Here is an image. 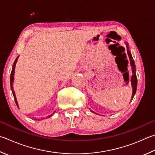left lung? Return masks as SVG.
I'll return each mask as SVG.
<instances>
[{
	"instance_id": "obj_1",
	"label": "left lung",
	"mask_w": 155,
	"mask_h": 155,
	"mask_svg": "<svg viewBox=\"0 0 155 155\" xmlns=\"http://www.w3.org/2000/svg\"><path fill=\"white\" fill-rule=\"evenodd\" d=\"M125 43L127 47V55L129 56V60H130V64L131 66V70H132V76L131 77V87H132V89H133V92H132V96H131V100H133V98L134 97L135 94H136V89H137V77H136V65H135V62L134 61V59L132 58L131 53L129 51V45L127 42H125ZM92 112L94 113H95L91 110H90ZM97 114V113H95Z\"/></svg>"
}]
</instances>
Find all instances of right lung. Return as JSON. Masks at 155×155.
<instances>
[{
	"instance_id": "right-lung-1",
	"label": "right lung",
	"mask_w": 155,
	"mask_h": 155,
	"mask_svg": "<svg viewBox=\"0 0 155 155\" xmlns=\"http://www.w3.org/2000/svg\"><path fill=\"white\" fill-rule=\"evenodd\" d=\"M19 58V56H18V58L15 59V61H14V63L13 64V67H12V70H11V76H10V83H11V91H12V94L13 95V97H14V100H15V102L16 103L17 106L19 108V106H18V101H17V98L15 96V91H14L13 90V81H14V73H15V65H16V63L17 61H18V60ZM55 112V111H54L51 114H50L49 117H51L52 115L54 114Z\"/></svg>"
}]
</instances>
